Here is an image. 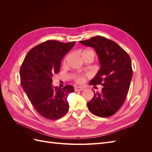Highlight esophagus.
I'll return each instance as SVG.
<instances>
[{
  "label": "esophagus",
  "mask_w": 152,
  "mask_h": 152,
  "mask_svg": "<svg viewBox=\"0 0 152 152\" xmlns=\"http://www.w3.org/2000/svg\"><path fill=\"white\" fill-rule=\"evenodd\" d=\"M74 89H75V91H80L84 90V88L82 87H75Z\"/></svg>",
  "instance_id": "1"
}]
</instances>
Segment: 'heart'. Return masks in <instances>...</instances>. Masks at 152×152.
I'll list each match as a JSON object with an SVG mask.
<instances>
[{"mask_svg":"<svg viewBox=\"0 0 152 152\" xmlns=\"http://www.w3.org/2000/svg\"><path fill=\"white\" fill-rule=\"evenodd\" d=\"M85 56H89L91 57L92 59H94V54L93 53V51H92V50H86L82 52L81 53V57L82 58H84ZM70 55H68V56H66V58H65V60H64V65H65L66 61H68V59L70 58ZM90 75L89 73H85V74H76L73 75V79L75 81L76 83L77 84H83L84 83V82L86 80V78L87 77H89Z\"/></svg>","mask_w":152,"mask_h":152,"instance_id":"obj_1","label":"heart"}]
</instances>
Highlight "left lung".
<instances>
[{
    "label": "left lung",
    "mask_w": 152,
    "mask_h": 152,
    "mask_svg": "<svg viewBox=\"0 0 152 152\" xmlns=\"http://www.w3.org/2000/svg\"><path fill=\"white\" fill-rule=\"evenodd\" d=\"M93 48L98 55L100 69L89 84L102 85L101 93H95L87 103L90 112L101 117L115 113L124 104L129 89L132 76L129 54L113 41L102 36L79 41Z\"/></svg>",
    "instance_id": "left-lung-1"
}]
</instances>
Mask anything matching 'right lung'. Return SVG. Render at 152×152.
<instances>
[{"label":"right lung","instance_id":"right-lung-1","mask_svg":"<svg viewBox=\"0 0 152 152\" xmlns=\"http://www.w3.org/2000/svg\"><path fill=\"white\" fill-rule=\"evenodd\" d=\"M75 44L45 41L32 48L21 65L23 89L36 111L49 120L60 118L68 111L67 97L74 88L71 85L63 88L54 87L52 78L58 73L63 58Z\"/></svg>","mask_w":152,"mask_h":152}]
</instances>
